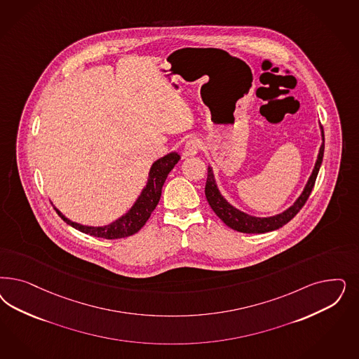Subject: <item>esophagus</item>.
Wrapping results in <instances>:
<instances>
[{
    "mask_svg": "<svg viewBox=\"0 0 359 359\" xmlns=\"http://www.w3.org/2000/svg\"><path fill=\"white\" fill-rule=\"evenodd\" d=\"M201 149V141L198 139H191L186 141L185 148H184V156L190 157V156H196Z\"/></svg>",
    "mask_w": 359,
    "mask_h": 359,
    "instance_id": "obj_1",
    "label": "esophagus"
}]
</instances>
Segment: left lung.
Listing matches in <instances>:
<instances>
[{"mask_svg":"<svg viewBox=\"0 0 359 359\" xmlns=\"http://www.w3.org/2000/svg\"><path fill=\"white\" fill-rule=\"evenodd\" d=\"M324 149L325 137L324 129H323V145L320 148L318 158H317V162L314 165L312 175H311L308 184L305 186L302 194L294 202V205L290 206L283 214H278L276 217H271V218H255V217H250L242 211L232 208L231 205L227 203L226 199L220 196L219 190L215 185L214 174H212V170H211L210 166H208V182H206V187H205L208 205H210V208H212V211L219 217L220 219L223 220L230 229L235 230V231L244 232V233H264V232L278 230L280 227H283L284 224H287L290 220L293 219L297 215V212L302 208V206L305 205V202L308 201V198L312 193L313 186L316 184V178H317V174L320 170V166L323 163Z\"/></svg>","mask_w":359,"mask_h":359,"instance_id":"1","label":"left lung"}]
</instances>
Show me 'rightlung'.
<instances>
[{"label":"right lung","mask_w":359,"mask_h":359,"mask_svg":"<svg viewBox=\"0 0 359 359\" xmlns=\"http://www.w3.org/2000/svg\"><path fill=\"white\" fill-rule=\"evenodd\" d=\"M181 156L178 153H170L165 157L154 162L151 166L148 185L142 190V194L140 196L135 206L129 210V212L120 219L114 223L104 226V227H88L81 226L79 223L71 222L65 215L60 214V211L55 208L59 217L65 220L71 227L79 230V231L103 238V239H120L127 238L141 230V227L149 219L153 210L157 206L160 198H161L162 186L168 177V174L172 172L174 165L180 161Z\"/></svg>","instance_id":"add662e5"}]
</instances>
